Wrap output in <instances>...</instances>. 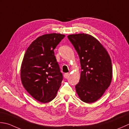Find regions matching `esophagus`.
Here are the masks:
<instances>
[{"label":"esophagus","mask_w":129,"mask_h":129,"mask_svg":"<svg viewBox=\"0 0 129 129\" xmlns=\"http://www.w3.org/2000/svg\"><path fill=\"white\" fill-rule=\"evenodd\" d=\"M64 76L65 78H68L69 76V73H65V74H64Z\"/></svg>","instance_id":"obj_1"}]
</instances>
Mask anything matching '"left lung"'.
Segmentation results:
<instances>
[{
	"mask_svg": "<svg viewBox=\"0 0 129 129\" xmlns=\"http://www.w3.org/2000/svg\"><path fill=\"white\" fill-rule=\"evenodd\" d=\"M70 42L79 56L81 73L75 85L82 101L90 103L102 96L112 80V67L109 55L101 43L90 35H69Z\"/></svg>",
	"mask_w": 129,
	"mask_h": 129,
	"instance_id": "1",
	"label": "left lung"
}]
</instances>
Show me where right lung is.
I'll return each mask as SVG.
<instances>
[{
  "mask_svg": "<svg viewBox=\"0 0 129 129\" xmlns=\"http://www.w3.org/2000/svg\"><path fill=\"white\" fill-rule=\"evenodd\" d=\"M65 35L50 34L40 36L32 42L23 59L22 84L35 99L42 103L56 97L63 79L54 55V49Z\"/></svg>",
  "mask_w": 129,
  "mask_h": 129,
  "instance_id": "add662e5",
  "label": "right lung"
}]
</instances>
